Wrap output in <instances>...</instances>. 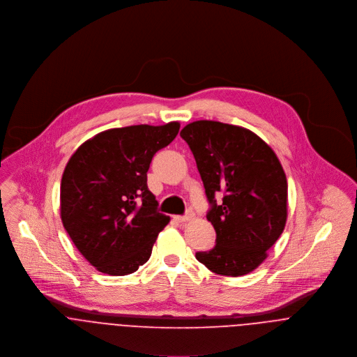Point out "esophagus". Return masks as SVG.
Listing matches in <instances>:
<instances>
[{
  "mask_svg": "<svg viewBox=\"0 0 357 357\" xmlns=\"http://www.w3.org/2000/svg\"><path fill=\"white\" fill-rule=\"evenodd\" d=\"M191 217H192V213L190 211V213H187V214H184V215H174L173 218H174L177 222H185V221H188Z\"/></svg>",
  "mask_w": 357,
  "mask_h": 357,
  "instance_id": "34e87169",
  "label": "esophagus"
}]
</instances>
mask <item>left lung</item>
Returning <instances> with one entry per match:
<instances>
[{"label":"left lung","mask_w":357,"mask_h":357,"mask_svg":"<svg viewBox=\"0 0 357 357\" xmlns=\"http://www.w3.org/2000/svg\"><path fill=\"white\" fill-rule=\"evenodd\" d=\"M180 136L197 160L210 204L206 217L217 235L215 246L197 259L224 276L255 271L287 220V180L278 156L253 132L215 121L192 122Z\"/></svg>","instance_id":"1"}]
</instances>
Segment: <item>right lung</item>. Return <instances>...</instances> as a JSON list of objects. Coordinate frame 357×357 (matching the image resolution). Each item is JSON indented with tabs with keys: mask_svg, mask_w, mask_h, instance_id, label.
<instances>
[{
	"mask_svg": "<svg viewBox=\"0 0 357 357\" xmlns=\"http://www.w3.org/2000/svg\"><path fill=\"white\" fill-rule=\"evenodd\" d=\"M178 129V122L109 129L70 158L60 184L61 221L78 252L102 273H133L151 257L170 218L158 211L147 172Z\"/></svg>",
	"mask_w": 357,
	"mask_h": 357,
	"instance_id": "add662e5",
	"label": "right lung"
}]
</instances>
